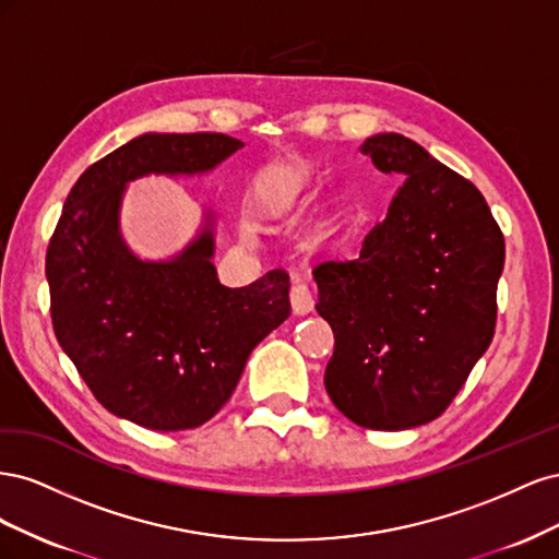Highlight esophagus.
I'll return each mask as SVG.
<instances>
[{
  "label": "esophagus",
  "mask_w": 559,
  "mask_h": 559,
  "mask_svg": "<svg viewBox=\"0 0 559 559\" xmlns=\"http://www.w3.org/2000/svg\"><path fill=\"white\" fill-rule=\"evenodd\" d=\"M292 308L296 314H306L314 306V294L310 289V284L306 280H300L298 275L292 280Z\"/></svg>",
  "instance_id": "1"
}]
</instances>
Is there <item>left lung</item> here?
Segmentation results:
<instances>
[{
  "mask_svg": "<svg viewBox=\"0 0 559 559\" xmlns=\"http://www.w3.org/2000/svg\"><path fill=\"white\" fill-rule=\"evenodd\" d=\"M359 151L401 186L357 259L312 270L335 335L324 384L354 425L401 431L441 415L492 343L506 245L476 186L417 142Z\"/></svg>",
  "mask_w": 559,
  "mask_h": 559,
  "instance_id": "left-lung-1",
  "label": "left lung"
}]
</instances>
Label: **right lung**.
<instances>
[{"label": "right lung", "instance_id": "add662e5", "mask_svg": "<svg viewBox=\"0 0 559 559\" xmlns=\"http://www.w3.org/2000/svg\"><path fill=\"white\" fill-rule=\"evenodd\" d=\"M238 148L222 132L140 134L79 177L48 242L58 343L93 396L140 427L205 425L230 399L251 349L292 314L280 267L240 289L218 282L212 212L170 261H142L121 235L128 181L205 175Z\"/></svg>", "mask_w": 559, "mask_h": 559}]
</instances>
